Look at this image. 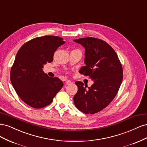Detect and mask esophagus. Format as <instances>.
Returning a JSON list of instances; mask_svg holds the SVG:
<instances>
[{"instance_id":"1","label":"esophagus","mask_w":147,"mask_h":147,"mask_svg":"<svg viewBox=\"0 0 147 147\" xmlns=\"http://www.w3.org/2000/svg\"><path fill=\"white\" fill-rule=\"evenodd\" d=\"M71 83H72V82L69 80H67L65 81V85H69Z\"/></svg>"}]
</instances>
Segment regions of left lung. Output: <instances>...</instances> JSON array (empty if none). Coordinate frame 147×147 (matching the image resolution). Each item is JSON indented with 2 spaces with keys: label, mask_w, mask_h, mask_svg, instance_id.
Segmentation results:
<instances>
[{
  "label": "left lung",
  "mask_w": 147,
  "mask_h": 147,
  "mask_svg": "<svg viewBox=\"0 0 147 147\" xmlns=\"http://www.w3.org/2000/svg\"><path fill=\"white\" fill-rule=\"evenodd\" d=\"M85 48V65L79 72L94 81L87 84L75 83L78 91L74 97L75 107L86 114H94L108 106L117 94L123 80V67L116 52L101 39L86 37L74 40Z\"/></svg>",
  "instance_id": "1"
}]
</instances>
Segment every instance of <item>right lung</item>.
I'll list each match as a JSON object with an SVG mask.
<instances>
[{
    "mask_svg": "<svg viewBox=\"0 0 147 147\" xmlns=\"http://www.w3.org/2000/svg\"><path fill=\"white\" fill-rule=\"evenodd\" d=\"M63 38L53 35L34 38L25 43L18 51L10 71V80L17 94L26 104L40 109L50 104L63 87L57 77L43 72V65L51 63Z\"/></svg>",
    "mask_w": 147,
    "mask_h": 147,
    "instance_id": "obj_1",
    "label": "right lung"
}]
</instances>
